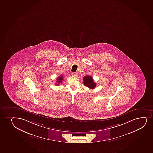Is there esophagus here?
Here are the masks:
<instances>
[{
    "instance_id": "esophagus-1",
    "label": "esophagus",
    "mask_w": 153,
    "mask_h": 153,
    "mask_svg": "<svg viewBox=\"0 0 153 153\" xmlns=\"http://www.w3.org/2000/svg\"><path fill=\"white\" fill-rule=\"evenodd\" d=\"M72 76H77V73H75V72H72Z\"/></svg>"
}]
</instances>
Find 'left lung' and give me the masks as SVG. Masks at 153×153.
Wrapping results in <instances>:
<instances>
[{
  "mask_svg": "<svg viewBox=\"0 0 153 153\" xmlns=\"http://www.w3.org/2000/svg\"><path fill=\"white\" fill-rule=\"evenodd\" d=\"M84 85L90 89H94L97 86L96 83L94 82L91 76H86L83 78Z\"/></svg>",
  "mask_w": 153,
  "mask_h": 153,
  "instance_id": "obj_1",
  "label": "left lung"
}]
</instances>
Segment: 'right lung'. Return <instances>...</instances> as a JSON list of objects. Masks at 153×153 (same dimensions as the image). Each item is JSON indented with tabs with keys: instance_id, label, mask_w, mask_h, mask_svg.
<instances>
[{
	"instance_id": "right-lung-1",
	"label": "right lung",
	"mask_w": 153,
	"mask_h": 153,
	"mask_svg": "<svg viewBox=\"0 0 153 153\" xmlns=\"http://www.w3.org/2000/svg\"><path fill=\"white\" fill-rule=\"evenodd\" d=\"M63 78L64 77L63 76H59L58 79H57V82H56V85H59L60 84V83H62Z\"/></svg>"
}]
</instances>
